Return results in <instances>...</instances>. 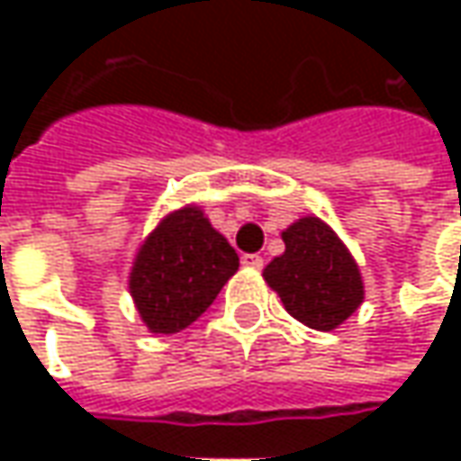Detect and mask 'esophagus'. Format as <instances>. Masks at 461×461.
Returning a JSON list of instances; mask_svg holds the SVG:
<instances>
[{"label": "esophagus", "instance_id": "obj_1", "mask_svg": "<svg viewBox=\"0 0 461 461\" xmlns=\"http://www.w3.org/2000/svg\"><path fill=\"white\" fill-rule=\"evenodd\" d=\"M240 264H243V267H251V269H261V267H264V258L258 257V254H243V257H240Z\"/></svg>", "mask_w": 461, "mask_h": 461}]
</instances>
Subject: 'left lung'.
Instances as JSON below:
<instances>
[{
	"label": "left lung",
	"mask_w": 461,
	"mask_h": 461,
	"mask_svg": "<svg viewBox=\"0 0 461 461\" xmlns=\"http://www.w3.org/2000/svg\"><path fill=\"white\" fill-rule=\"evenodd\" d=\"M285 254L269 261L264 279L287 312L315 330H333L362 305L359 269L339 236L318 218H300L285 233Z\"/></svg>",
	"instance_id": "obj_1"
}]
</instances>
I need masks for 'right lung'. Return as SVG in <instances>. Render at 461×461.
Returning a JSON list of instances; mask_svg holds the SVG:
<instances>
[{
	"label": "right lung",
	"instance_id": "right-lung-1",
	"mask_svg": "<svg viewBox=\"0 0 461 461\" xmlns=\"http://www.w3.org/2000/svg\"><path fill=\"white\" fill-rule=\"evenodd\" d=\"M239 254L197 207L161 221L140 246L131 272V294L153 333H176L215 303L236 275Z\"/></svg>",
	"mask_w": 461,
	"mask_h": 461
}]
</instances>
